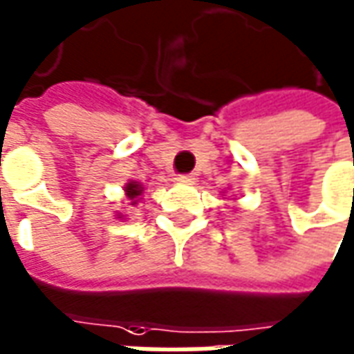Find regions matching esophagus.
Here are the masks:
<instances>
[{
  "label": "esophagus",
  "instance_id": "34e87169",
  "mask_svg": "<svg viewBox=\"0 0 354 354\" xmlns=\"http://www.w3.org/2000/svg\"><path fill=\"white\" fill-rule=\"evenodd\" d=\"M176 180L178 182H182V184H194V182H196V176H194V174H180Z\"/></svg>",
  "mask_w": 354,
  "mask_h": 354
}]
</instances>
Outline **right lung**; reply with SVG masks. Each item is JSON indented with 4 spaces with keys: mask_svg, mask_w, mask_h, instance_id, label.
<instances>
[{
    "mask_svg": "<svg viewBox=\"0 0 354 354\" xmlns=\"http://www.w3.org/2000/svg\"><path fill=\"white\" fill-rule=\"evenodd\" d=\"M141 194H143V186L139 184V182H127L126 184V196L127 199L131 201V205H136L137 201H139V197H141ZM118 218H122L120 215H118Z\"/></svg>",
    "mask_w": 354,
    "mask_h": 354,
    "instance_id": "obj_1",
    "label": "right lung"
}]
</instances>
